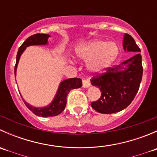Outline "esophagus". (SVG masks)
<instances>
[{
  "instance_id": "34e87169",
  "label": "esophagus",
  "mask_w": 157,
  "mask_h": 157,
  "mask_svg": "<svg viewBox=\"0 0 157 157\" xmlns=\"http://www.w3.org/2000/svg\"><path fill=\"white\" fill-rule=\"evenodd\" d=\"M90 86V83L88 80L86 79H83V88H87Z\"/></svg>"
}]
</instances>
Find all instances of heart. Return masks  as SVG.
I'll use <instances>...</instances> for the list:
<instances>
[{
  "instance_id": "obj_1",
  "label": "heart",
  "mask_w": 157,
  "mask_h": 157,
  "mask_svg": "<svg viewBox=\"0 0 157 157\" xmlns=\"http://www.w3.org/2000/svg\"><path fill=\"white\" fill-rule=\"evenodd\" d=\"M77 56L90 61L88 69L92 73H100L110 67L118 58L119 47L115 42L95 40L80 47L76 51Z\"/></svg>"
}]
</instances>
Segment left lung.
Segmentation results:
<instances>
[{
    "instance_id": "1",
    "label": "left lung",
    "mask_w": 157,
    "mask_h": 157,
    "mask_svg": "<svg viewBox=\"0 0 157 157\" xmlns=\"http://www.w3.org/2000/svg\"><path fill=\"white\" fill-rule=\"evenodd\" d=\"M124 51L136 55L120 65L108 67L102 74L95 73L91 79L93 86L102 92L91 106L99 113L112 114L128 107L135 97L143 75L140 49L132 36L125 33L123 40Z\"/></svg>"
}]
</instances>
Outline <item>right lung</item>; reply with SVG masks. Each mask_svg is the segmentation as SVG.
<instances>
[{"mask_svg":"<svg viewBox=\"0 0 157 157\" xmlns=\"http://www.w3.org/2000/svg\"><path fill=\"white\" fill-rule=\"evenodd\" d=\"M49 36H50L48 34L37 33V34H35L29 36L22 44L21 46L19 48L17 55V61H16L15 67H14L15 76L19 60H20L22 53L24 52L26 47L33 45H46L47 42H48V39ZM80 86H82V80L80 78L75 77V78H70L67 79V80H64L60 84L56 96H55V99L52 101V103L50 105H48V106L43 107V108H36V107H33L32 105H30L29 104L25 102L24 100H23V102H24L25 105L27 106V108L30 111H32L35 115H38V116H56V115H59L60 113H61L64 110L66 104H67V96L69 92L71 90H73V89L80 88Z\"/></svg>","mask_w":157,"mask_h":157,"instance_id":"obj_1","label":"right lung"}]
</instances>
